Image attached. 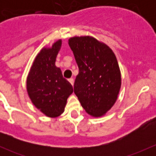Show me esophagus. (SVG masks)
Segmentation results:
<instances>
[{"label": "esophagus", "instance_id": "obj_1", "mask_svg": "<svg viewBox=\"0 0 156 156\" xmlns=\"http://www.w3.org/2000/svg\"><path fill=\"white\" fill-rule=\"evenodd\" d=\"M69 81L71 83V84H72V85H73V84H74V79H73V78H69Z\"/></svg>", "mask_w": 156, "mask_h": 156}]
</instances>
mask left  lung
<instances>
[{"label":"left lung","mask_w":156,"mask_h":156,"mask_svg":"<svg viewBox=\"0 0 156 156\" xmlns=\"http://www.w3.org/2000/svg\"><path fill=\"white\" fill-rule=\"evenodd\" d=\"M69 44L79 70L74 93L88 114L100 117L114 105L120 90L115 56L107 45L90 36L71 37Z\"/></svg>","instance_id":"1"}]
</instances>
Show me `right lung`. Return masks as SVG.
Wrapping results in <instances>:
<instances>
[{"label": "right lung", "instance_id": "obj_1", "mask_svg": "<svg viewBox=\"0 0 156 156\" xmlns=\"http://www.w3.org/2000/svg\"><path fill=\"white\" fill-rule=\"evenodd\" d=\"M61 40L51 48L43 49L36 56L27 78V90L33 104L48 117L64 112L67 98L73 92L72 84L55 66Z\"/></svg>", "mask_w": 156, "mask_h": 156}]
</instances>
